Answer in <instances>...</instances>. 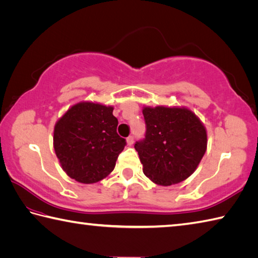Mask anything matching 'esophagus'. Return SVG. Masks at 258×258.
Instances as JSON below:
<instances>
[{
    "mask_svg": "<svg viewBox=\"0 0 258 258\" xmlns=\"http://www.w3.org/2000/svg\"><path fill=\"white\" fill-rule=\"evenodd\" d=\"M134 140H135L134 136H129V137L127 138V144H128L129 146H133V144H134Z\"/></svg>",
    "mask_w": 258,
    "mask_h": 258,
    "instance_id": "esophagus-1",
    "label": "esophagus"
}]
</instances>
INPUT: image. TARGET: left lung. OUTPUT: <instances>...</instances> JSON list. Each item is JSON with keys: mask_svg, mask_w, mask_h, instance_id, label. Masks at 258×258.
I'll return each mask as SVG.
<instances>
[{"mask_svg": "<svg viewBox=\"0 0 258 258\" xmlns=\"http://www.w3.org/2000/svg\"><path fill=\"white\" fill-rule=\"evenodd\" d=\"M145 138L136 142L143 171L159 185L187 178L207 149V131L192 111L181 108H144Z\"/></svg>", "mask_w": 258, "mask_h": 258, "instance_id": "8db88e82", "label": "left lung"}]
</instances>
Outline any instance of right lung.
I'll use <instances>...</instances> for the list:
<instances>
[{"mask_svg": "<svg viewBox=\"0 0 258 258\" xmlns=\"http://www.w3.org/2000/svg\"><path fill=\"white\" fill-rule=\"evenodd\" d=\"M112 111V106L83 102L58 120L53 148L71 178L91 184L113 171L127 142L116 133L118 119Z\"/></svg>", "mask_w": 258, "mask_h": 258, "instance_id": "obj_1", "label": "right lung"}]
</instances>
